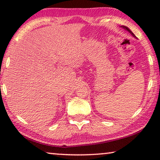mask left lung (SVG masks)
<instances>
[{
  "label": "left lung",
  "instance_id": "obj_1",
  "mask_svg": "<svg viewBox=\"0 0 160 160\" xmlns=\"http://www.w3.org/2000/svg\"><path fill=\"white\" fill-rule=\"evenodd\" d=\"M122 28H124V29H125V30H128V31L129 32H130V33H131V34H132L133 36H135V35L132 33V31H131V30H130V29H129V28H127V27H125V26H122Z\"/></svg>",
  "mask_w": 160,
  "mask_h": 160
}]
</instances>
